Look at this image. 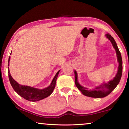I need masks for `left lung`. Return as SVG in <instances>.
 <instances>
[{"label":"left lung","mask_w":129,"mask_h":129,"mask_svg":"<svg viewBox=\"0 0 129 129\" xmlns=\"http://www.w3.org/2000/svg\"><path fill=\"white\" fill-rule=\"evenodd\" d=\"M106 36L111 41L112 44V46H113L114 49L116 50L118 61L119 62V67H118V72L116 73V76L114 77L113 80L109 81L107 83L102 84L99 85V86L96 87L93 90H88L87 88L83 87L79 84L78 81H77V75L76 71H75V84L77 87V88L83 93V95L87 96L96 98H104L106 96H107L115 88V87L117 86L118 83H119L120 78H121L122 73V60L121 54H120L119 49H118L117 45H116L113 37L110 34H107Z\"/></svg>","instance_id":"obj_1"}]
</instances>
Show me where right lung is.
<instances>
[{
	"instance_id": "obj_1",
	"label": "right lung",
	"mask_w": 129,
	"mask_h": 129,
	"mask_svg": "<svg viewBox=\"0 0 129 129\" xmlns=\"http://www.w3.org/2000/svg\"><path fill=\"white\" fill-rule=\"evenodd\" d=\"M10 59V56L9 58V62H8V66L9 65V61ZM8 72H9V77L10 80V82L11 84L12 87L13 88L16 92L20 96L26 100H27L28 101L31 102H36L39 101L40 100H42L44 98H46L49 96L51 95V93L53 92V89H54L56 86V80L58 76L60 71H58L56 75H55L54 79H53L52 83L48 87L44 88L43 89H39L33 88L27 85H22L16 82L15 80L10 75L9 67H8Z\"/></svg>"
}]
</instances>
